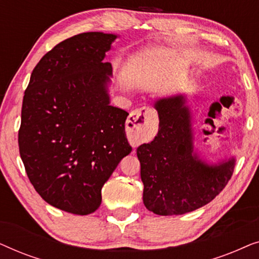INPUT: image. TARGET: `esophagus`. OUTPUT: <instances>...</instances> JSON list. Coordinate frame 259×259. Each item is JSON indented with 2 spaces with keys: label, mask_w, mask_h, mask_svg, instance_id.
I'll use <instances>...</instances> for the list:
<instances>
[{
  "label": "esophagus",
  "mask_w": 259,
  "mask_h": 259,
  "mask_svg": "<svg viewBox=\"0 0 259 259\" xmlns=\"http://www.w3.org/2000/svg\"><path fill=\"white\" fill-rule=\"evenodd\" d=\"M158 115L154 109L150 107H143L131 113L126 122L127 130L131 134L137 138L146 137L152 131L157 128Z\"/></svg>",
  "instance_id": "obj_1"
}]
</instances>
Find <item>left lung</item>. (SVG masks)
<instances>
[{
  "instance_id": "8db88e82",
  "label": "left lung",
  "mask_w": 259,
  "mask_h": 259,
  "mask_svg": "<svg viewBox=\"0 0 259 259\" xmlns=\"http://www.w3.org/2000/svg\"><path fill=\"white\" fill-rule=\"evenodd\" d=\"M158 134L137 148L143 200L159 215L184 214L213 200L231 178L236 158L218 162L201 159L194 148L192 109L185 94L154 101Z\"/></svg>"
}]
</instances>
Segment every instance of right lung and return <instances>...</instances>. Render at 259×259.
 <instances>
[{
	"instance_id": "obj_1",
	"label": "right lung",
	"mask_w": 259,
	"mask_h": 259,
	"mask_svg": "<svg viewBox=\"0 0 259 259\" xmlns=\"http://www.w3.org/2000/svg\"><path fill=\"white\" fill-rule=\"evenodd\" d=\"M119 35L88 31L56 45L35 67L24 92L20 155L34 189L49 205L86 215L132 152L128 113L111 106L106 53Z\"/></svg>"
}]
</instances>
